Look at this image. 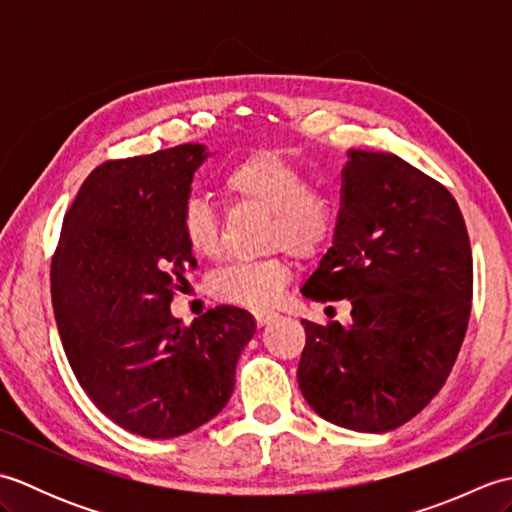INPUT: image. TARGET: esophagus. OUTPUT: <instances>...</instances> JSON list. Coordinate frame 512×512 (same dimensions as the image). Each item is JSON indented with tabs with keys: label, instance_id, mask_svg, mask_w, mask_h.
Listing matches in <instances>:
<instances>
[{
	"label": "esophagus",
	"instance_id": "esophagus-1",
	"mask_svg": "<svg viewBox=\"0 0 512 512\" xmlns=\"http://www.w3.org/2000/svg\"><path fill=\"white\" fill-rule=\"evenodd\" d=\"M275 319H277L275 312H255V321H257L259 328H264V325L273 323Z\"/></svg>",
	"mask_w": 512,
	"mask_h": 512
}]
</instances>
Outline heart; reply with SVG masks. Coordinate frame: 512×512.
<instances>
[{"label": "heart", "instance_id": "heart-1", "mask_svg": "<svg viewBox=\"0 0 512 512\" xmlns=\"http://www.w3.org/2000/svg\"><path fill=\"white\" fill-rule=\"evenodd\" d=\"M224 189L233 198L262 206L273 213L270 244L284 246L292 255L310 257L332 235L328 202L312 191L299 167L277 154H255L226 171ZM180 228L184 242L200 257H211L220 248V217L204 198H191L182 209ZM288 281V266L281 259L233 262L217 270L211 290L217 299L246 308H270Z\"/></svg>", "mask_w": 512, "mask_h": 512}]
</instances>
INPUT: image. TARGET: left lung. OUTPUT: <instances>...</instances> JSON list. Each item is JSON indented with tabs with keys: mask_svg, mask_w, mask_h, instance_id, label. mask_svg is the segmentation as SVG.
Masks as SVG:
<instances>
[{
	"mask_svg": "<svg viewBox=\"0 0 512 512\" xmlns=\"http://www.w3.org/2000/svg\"><path fill=\"white\" fill-rule=\"evenodd\" d=\"M332 246L312 301L347 299L350 325L301 319L299 389L336 427L385 433L429 405L453 369L473 297V257L453 195L394 154L347 151Z\"/></svg>",
	"mask_w": 512,
	"mask_h": 512,
	"instance_id": "left-lung-1",
	"label": "left lung"
}]
</instances>
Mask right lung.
Here are the masks:
<instances>
[{"label": "right lung", "instance_id": "obj_1", "mask_svg": "<svg viewBox=\"0 0 512 512\" xmlns=\"http://www.w3.org/2000/svg\"><path fill=\"white\" fill-rule=\"evenodd\" d=\"M206 145H180L96 167L63 220L52 308L85 394L118 427L169 440L220 413L255 319L217 306L184 325L176 279L193 264L180 217Z\"/></svg>", "mask_w": 512, "mask_h": 512}]
</instances>
